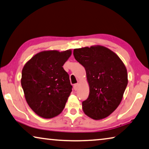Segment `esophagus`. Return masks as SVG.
<instances>
[{"label": "esophagus", "instance_id": "obj_1", "mask_svg": "<svg viewBox=\"0 0 149 149\" xmlns=\"http://www.w3.org/2000/svg\"><path fill=\"white\" fill-rule=\"evenodd\" d=\"M78 86H79L78 84H75L74 85V89L75 91L77 90V89H78Z\"/></svg>", "mask_w": 149, "mask_h": 149}]
</instances>
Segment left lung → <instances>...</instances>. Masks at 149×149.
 <instances>
[{
    "mask_svg": "<svg viewBox=\"0 0 149 149\" xmlns=\"http://www.w3.org/2000/svg\"><path fill=\"white\" fill-rule=\"evenodd\" d=\"M74 56L85 68L89 86L88 97L82 102L84 112L95 120L108 117L120 104L128 84L126 67L104 46L74 49Z\"/></svg>",
    "mask_w": 149,
    "mask_h": 149,
    "instance_id": "left-lung-1",
    "label": "left lung"
}]
</instances>
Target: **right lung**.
Masks as SVG:
<instances>
[{
  "mask_svg": "<svg viewBox=\"0 0 149 149\" xmlns=\"http://www.w3.org/2000/svg\"><path fill=\"white\" fill-rule=\"evenodd\" d=\"M71 54L70 49L41 52L24 66L21 85L26 100L39 116L50 119L64 109L72 86L62 66Z\"/></svg>",
  "mask_w": 149,
  "mask_h": 149,
  "instance_id": "1",
  "label": "right lung"
}]
</instances>
